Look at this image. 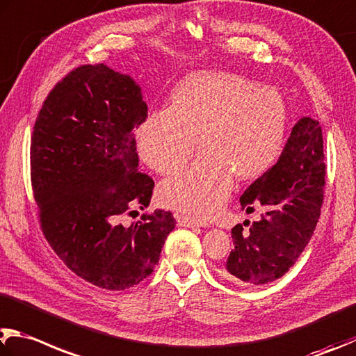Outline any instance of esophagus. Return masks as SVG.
<instances>
[{
	"label": "esophagus",
	"mask_w": 356,
	"mask_h": 356,
	"mask_svg": "<svg viewBox=\"0 0 356 356\" xmlns=\"http://www.w3.org/2000/svg\"><path fill=\"white\" fill-rule=\"evenodd\" d=\"M176 219H177V224L182 225V227H204L205 225L202 221H197L195 218L182 215V213H177Z\"/></svg>",
	"instance_id": "obj_1"
}]
</instances>
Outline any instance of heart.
<instances>
[{"mask_svg": "<svg viewBox=\"0 0 356 356\" xmlns=\"http://www.w3.org/2000/svg\"><path fill=\"white\" fill-rule=\"evenodd\" d=\"M283 132L285 104L275 88L200 71L174 87L170 107L146 116L137 129V149L151 170L176 174L191 160L197 138L202 156L165 180L159 196L166 207L205 218L227 197L234 174L250 180L274 163Z\"/></svg>", "mask_w": 356, "mask_h": 356, "instance_id": "obj_1", "label": "heart"}]
</instances>
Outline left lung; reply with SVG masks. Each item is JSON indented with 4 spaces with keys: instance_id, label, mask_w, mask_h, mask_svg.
Returning a JSON list of instances; mask_svg holds the SVG:
<instances>
[{
    "instance_id": "8db88e82",
    "label": "left lung",
    "mask_w": 356,
    "mask_h": 356,
    "mask_svg": "<svg viewBox=\"0 0 356 356\" xmlns=\"http://www.w3.org/2000/svg\"><path fill=\"white\" fill-rule=\"evenodd\" d=\"M324 140L318 121L296 122L277 163L240 197L245 213L260 219L232 229L234 245L222 274L238 285H266L297 261L318 224L324 202Z\"/></svg>"
}]
</instances>
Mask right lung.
I'll return each mask as SVG.
<instances>
[{
	"instance_id": "1",
	"label": "right lung",
	"mask_w": 356,
	"mask_h": 356,
	"mask_svg": "<svg viewBox=\"0 0 356 356\" xmlns=\"http://www.w3.org/2000/svg\"><path fill=\"white\" fill-rule=\"evenodd\" d=\"M146 116L131 76L104 63L81 65L51 90L32 132L31 182L43 235L76 275L111 291L152 274L176 227L163 210L121 222L151 202L154 180L138 171L134 135Z\"/></svg>"
}]
</instances>
